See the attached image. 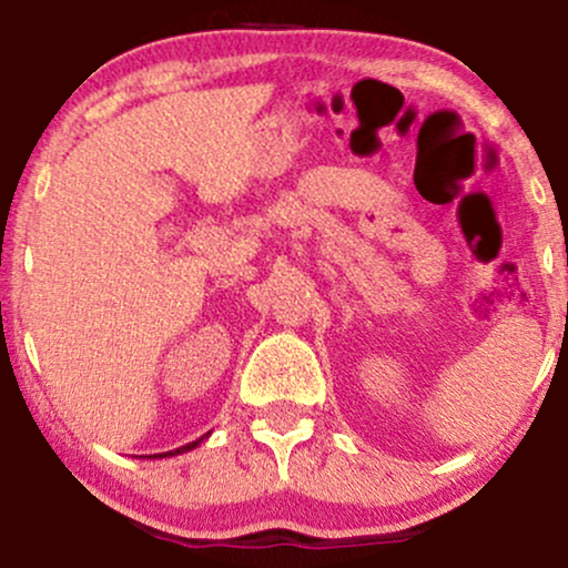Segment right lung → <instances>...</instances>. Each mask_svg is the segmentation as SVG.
<instances>
[{"label":"right lung","mask_w":568,"mask_h":568,"mask_svg":"<svg viewBox=\"0 0 568 568\" xmlns=\"http://www.w3.org/2000/svg\"><path fill=\"white\" fill-rule=\"evenodd\" d=\"M210 434H213V430H210ZM210 434H205V436H202V438H196V442H192V444H186V447H179V449H173V452H163V455H140V459H163V457H176V455H186V452H192V449L200 447V444L205 442V438H207Z\"/></svg>","instance_id":"right-lung-1"}]
</instances>
